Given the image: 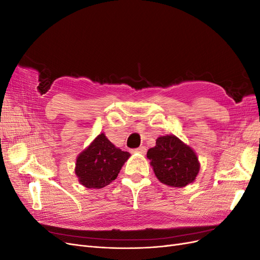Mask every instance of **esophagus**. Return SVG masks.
Wrapping results in <instances>:
<instances>
[{
    "instance_id": "34e87169",
    "label": "esophagus",
    "mask_w": 260,
    "mask_h": 260,
    "mask_svg": "<svg viewBox=\"0 0 260 260\" xmlns=\"http://www.w3.org/2000/svg\"><path fill=\"white\" fill-rule=\"evenodd\" d=\"M135 152L144 155V154L146 153V147H145V146H140V147H138V148L135 149Z\"/></svg>"
}]
</instances>
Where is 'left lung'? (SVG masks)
<instances>
[{"label":"left lung","mask_w":260,"mask_h":260,"mask_svg":"<svg viewBox=\"0 0 260 260\" xmlns=\"http://www.w3.org/2000/svg\"><path fill=\"white\" fill-rule=\"evenodd\" d=\"M147 158L156 178L172 187H184L194 182L201 164L194 149L174 135L160 136L147 151Z\"/></svg>","instance_id":"obj_1"}]
</instances>
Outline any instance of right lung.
<instances>
[{
    "instance_id": "1",
    "label": "right lung",
    "mask_w": 260,
    "mask_h": 260,
    "mask_svg": "<svg viewBox=\"0 0 260 260\" xmlns=\"http://www.w3.org/2000/svg\"><path fill=\"white\" fill-rule=\"evenodd\" d=\"M129 157L130 153L116 147L105 133H101L77 157L78 181L88 188L104 187L117 178Z\"/></svg>"
}]
</instances>
